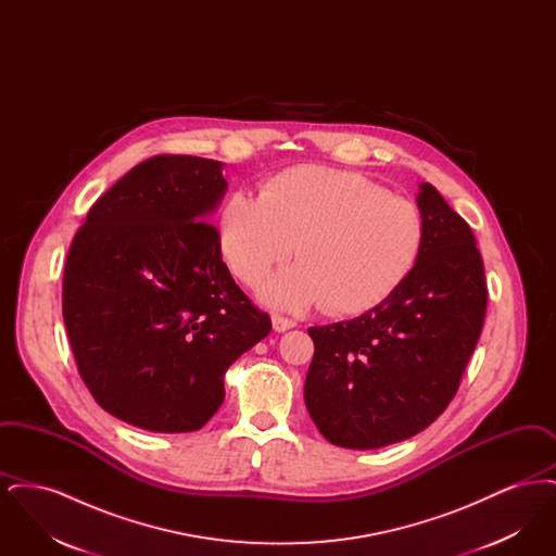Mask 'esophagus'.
<instances>
[{
	"label": "esophagus",
	"instance_id": "obj_1",
	"mask_svg": "<svg viewBox=\"0 0 556 556\" xmlns=\"http://www.w3.org/2000/svg\"><path fill=\"white\" fill-rule=\"evenodd\" d=\"M293 327H295V320H293V318L281 317V315H273V329H275L277 333H283V331L293 329Z\"/></svg>",
	"mask_w": 556,
	"mask_h": 556
}]
</instances>
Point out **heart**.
Segmentation results:
<instances>
[{
    "label": "heart",
    "instance_id": "heart-1",
    "mask_svg": "<svg viewBox=\"0 0 556 556\" xmlns=\"http://www.w3.org/2000/svg\"><path fill=\"white\" fill-rule=\"evenodd\" d=\"M427 238L421 208L369 177L327 166L275 175L265 193L236 189L218 214L220 252L239 281L256 286L295 252L302 258L261 288L266 304L363 315L410 277Z\"/></svg>",
    "mask_w": 556,
    "mask_h": 556
}]
</instances>
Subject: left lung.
<instances>
[{
	"label": "left lung",
	"mask_w": 556,
	"mask_h": 556,
	"mask_svg": "<svg viewBox=\"0 0 556 556\" xmlns=\"http://www.w3.org/2000/svg\"><path fill=\"white\" fill-rule=\"evenodd\" d=\"M417 204L427 238L402 288L361 317L308 329L304 402L323 438L342 448H383L433 424L483 327L488 286L471 227L431 184Z\"/></svg>",
	"instance_id": "8db88e82"
}]
</instances>
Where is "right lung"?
<instances>
[{
	"mask_svg": "<svg viewBox=\"0 0 556 556\" xmlns=\"http://www.w3.org/2000/svg\"><path fill=\"white\" fill-rule=\"evenodd\" d=\"M218 160L160 154L96 200L71 243L62 315L80 379L125 424L186 433L225 400L223 377L270 331L206 220Z\"/></svg>",
	"mask_w": 556,
	"mask_h": 556,
	"instance_id": "add662e5",
	"label": "right lung"
}]
</instances>
